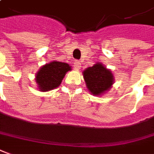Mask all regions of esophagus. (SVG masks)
<instances>
[{
    "instance_id": "1",
    "label": "esophagus",
    "mask_w": 154,
    "mask_h": 154,
    "mask_svg": "<svg viewBox=\"0 0 154 154\" xmlns=\"http://www.w3.org/2000/svg\"><path fill=\"white\" fill-rule=\"evenodd\" d=\"M74 67L76 69H79L81 68V63H80L79 60H75L74 61Z\"/></svg>"
}]
</instances>
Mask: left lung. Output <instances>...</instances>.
<instances>
[{"label": "left lung", "mask_w": 154, "mask_h": 154, "mask_svg": "<svg viewBox=\"0 0 154 154\" xmlns=\"http://www.w3.org/2000/svg\"><path fill=\"white\" fill-rule=\"evenodd\" d=\"M83 76L87 89L95 95H102L109 91L114 83V76L111 71L100 63L85 69Z\"/></svg>", "instance_id": "8db88e82"}]
</instances>
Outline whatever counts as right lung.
I'll return each instance as SVG.
<instances>
[{
  "label": "right lung",
  "instance_id": "obj_1",
  "mask_svg": "<svg viewBox=\"0 0 154 154\" xmlns=\"http://www.w3.org/2000/svg\"><path fill=\"white\" fill-rule=\"evenodd\" d=\"M69 70H71L69 64L59 61H53L41 67L35 78L39 91H48L58 88L65 74Z\"/></svg>",
  "mask_w": 154,
  "mask_h": 154
}]
</instances>
